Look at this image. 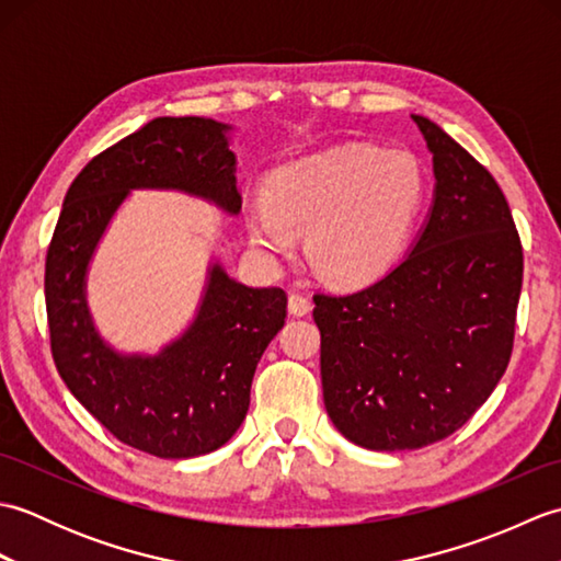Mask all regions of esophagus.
Masks as SVG:
<instances>
[{
	"label": "esophagus",
	"instance_id": "obj_1",
	"mask_svg": "<svg viewBox=\"0 0 561 561\" xmlns=\"http://www.w3.org/2000/svg\"><path fill=\"white\" fill-rule=\"evenodd\" d=\"M311 308H313V304L308 294H301V291L289 294V313L291 316H306V313H311Z\"/></svg>",
	"mask_w": 561,
	"mask_h": 561
}]
</instances>
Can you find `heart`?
<instances>
[{
  "label": "heart",
  "instance_id": "1",
  "mask_svg": "<svg viewBox=\"0 0 561 561\" xmlns=\"http://www.w3.org/2000/svg\"><path fill=\"white\" fill-rule=\"evenodd\" d=\"M426 178L410 151L368 145L337 147L274 171L265 205L248 209L253 241L284 253L291 231L323 277L359 284L386 272L408 243Z\"/></svg>",
  "mask_w": 561,
  "mask_h": 561
}]
</instances>
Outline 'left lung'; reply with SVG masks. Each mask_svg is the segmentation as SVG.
I'll return each mask as SVG.
<instances>
[{
	"label": "left lung",
	"instance_id": "obj_1",
	"mask_svg": "<svg viewBox=\"0 0 561 561\" xmlns=\"http://www.w3.org/2000/svg\"><path fill=\"white\" fill-rule=\"evenodd\" d=\"M434 205L410 253L352 294H316L332 424L371 450H414L478 412L514 350L523 248L492 173L436 123Z\"/></svg>",
	"mask_w": 561,
	"mask_h": 561
}]
</instances>
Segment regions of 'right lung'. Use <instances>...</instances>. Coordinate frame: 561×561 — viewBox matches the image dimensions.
<instances>
[{"instance_id": "1", "label": "right lung", "mask_w": 561, "mask_h": 561, "mask_svg": "<svg viewBox=\"0 0 561 561\" xmlns=\"http://www.w3.org/2000/svg\"><path fill=\"white\" fill-rule=\"evenodd\" d=\"M229 125L157 117L93 157L65 195L45 260V306L59 376L108 432L157 458L217 450L245 420L255 366L287 318L279 287L253 289L211 265L197 318L157 356L117 354L87 308V270L129 190H183L241 211Z\"/></svg>"}]
</instances>
